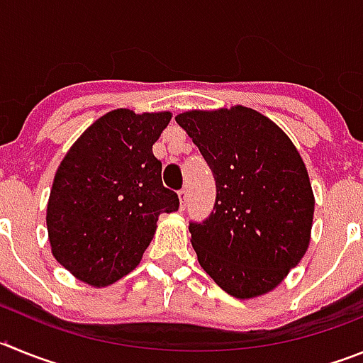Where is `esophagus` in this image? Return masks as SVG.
<instances>
[{
    "instance_id": "1",
    "label": "esophagus",
    "mask_w": 363,
    "mask_h": 363,
    "mask_svg": "<svg viewBox=\"0 0 363 363\" xmlns=\"http://www.w3.org/2000/svg\"><path fill=\"white\" fill-rule=\"evenodd\" d=\"M178 198H179V203H182V209H184L185 203H187V198H189L187 187L179 189V191H178Z\"/></svg>"
}]
</instances>
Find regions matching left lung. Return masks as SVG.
<instances>
[{
	"instance_id": "8db88e82",
	"label": "left lung",
	"mask_w": 363,
	"mask_h": 363,
	"mask_svg": "<svg viewBox=\"0 0 363 363\" xmlns=\"http://www.w3.org/2000/svg\"><path fill=\"white\" fill-rule=\"evenodd\" d=\"M213 171L216 201L189 230L198 262L225 293L252 298L274 289L309 245L314 196L287 134L236 105L176 116Z\"/></svg>"
}]
</instances>
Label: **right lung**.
I'll return each mask as SVG.
<instances>
[{
    "mask_svg": "<svg viewBox=\"0 0 363 363\" xmlns=\"http://www.w3.org/2000/svg\"><path fill=\"white\" fill-rule=\"evenodd\" d=\"M171 112L118 108L89 127L54 176L47 229L54 258L82 281L105 287L142 259L162 213L178 211L152 145Z\"/></svg>",
    "mask_w": 363,
    "mask_h": 363,
    "instance_id": "add662e5",
    "label": "right lung"
}]
</instances>
